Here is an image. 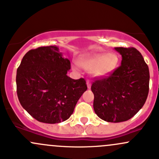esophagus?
I'll return each instance as SVG.
<instances>
[{"mask_svg": "<svg viewBox=\"0 0 159 159\" xmlns=\"http://www.w3.org/2000/svg\"><path fill=\"white\" fill-rule=\"evenodd\" d=\"M86 84H87L88 89H91V81H90V80H87V81H86Z\"/></svg>", "mask_w": 159, "mask_h": 159, "instance_id": "1", "label": "esophagus"}]
</instances>
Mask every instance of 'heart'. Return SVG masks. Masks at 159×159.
Here are the masks:
<instances>
[{"label": "heart", "instance_id": "1", "mask_svg": "<svg viewBox=\"0 0 159 159\" xmlns=\"http://www.w3.org/2000/svg\"><path fill=\"white\" fill-rule=\"evenodd\" d=\"M118 58L115 53H97L84 56L78 61L80 66L87 71H91L93 77L105 78L112 74L118 66ZM74 69L78 70V65H75Z\"/></svg>", "mask_w": 159, "mask_h": 159}]
</instances>
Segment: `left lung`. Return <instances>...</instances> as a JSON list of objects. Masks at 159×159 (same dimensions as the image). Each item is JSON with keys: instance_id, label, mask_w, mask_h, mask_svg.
Instances as JSON below:
<instances>
[{"instance_id": "8db88e82", "label": "left lung", "mask_w": 159, "mask_h": 159, "mask_svg": "<svg viewBox=\"0 0 159 159\" xmlns=\"http://www.w3.org/2000/svg\"><path fill=\"white\" fill-rule=\"evenodd\" d=\"M122 57L121 66L109 77L91 85L94 112L108 122L132 118L143 107L149 90V70L142 54L134 48H115Z\"/></svg>"}]
</instances>
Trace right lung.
Here are the masks:
<instances>
[{
    "instance_id": "add662e5",
    "label": "right lung",
    "mask_w": 159,
    "mask_h": 159,
    "mask_svg": "<svg viewBox=\"0 0 159 159\" xmlns=\"http://www.w3.org/2000/svg\"><path fill=\"white\" fill-rule=\"evenodd\" d=\"M70 61L57 46L32 49L17 70V94L21 106L38 121L55 124L66 121L87 90L84 78L67 75Z\"/></svg>"
}]
</instances>
